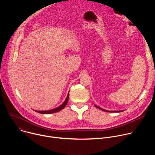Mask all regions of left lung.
Wrapping results in <instances>:
<instances>
[{
    "instance_id": "left-lung-1",
    "label": "left lung",
    "mask_w": 155,
    "mask_h": 155,
    "mask_svg": "<svg viewBox=\"0 0 155 155\" xmlns=\"http://www.w3.org/2000/svg\"><path fill=\"white\" fill-rule=\"evenodd\" d=\"M94 105H95V107H97V108H99V109H100V110H102V111L106 112H110V113H118V112H123V111H124V110H115V111H114V110H112V111H110V110H105V109H104V108H101V107H99V106H97V105H95V104H94Z\"/></svg>"
}]
</instances>
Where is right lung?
<instances>
[{
    "label": "right lung",
    "mask_w": 155,
    "mask_h": 155,
    "mask_svg": "<svg viewBox=\"0 0 155 155\" xmlns=\"http://www.w3.org/2000/svg\"><path fill=\"white\" fill-rule=\"evenodd\" d=\"M69 92L68 93V96H67V97H66L64 102L61 105L58 106V107L51 109V110H42V111H38V110H34L35 112H37L39 113V114H51L58 112L61 111V110H62L66 106V105H67V104L68 102V101H69Z\"/></svg>",
    "instance_id": "obj_1"
}]
</instances>
